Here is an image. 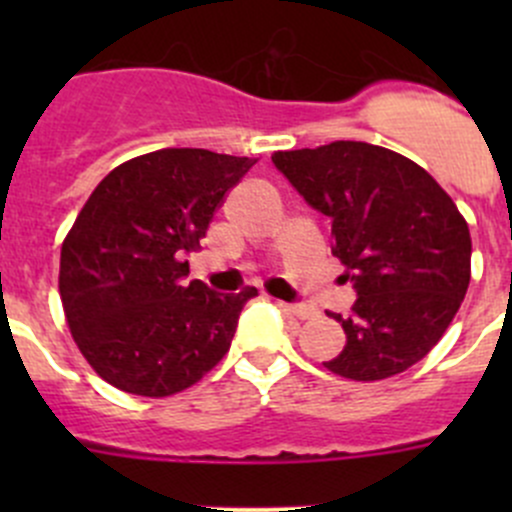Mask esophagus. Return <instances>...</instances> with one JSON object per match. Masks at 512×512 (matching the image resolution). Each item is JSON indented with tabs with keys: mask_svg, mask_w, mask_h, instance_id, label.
Wrapping results in <instances>:
<instances>
[{
	"mask_svg": "<svg viewBox=\"0 0 512 512\" xmlns=\"http://www.w3.org/2000/svg\"><path fill=\"white\" fill-rule=\"evenodd\" d=\"M277 304H280L282 309H287V312H292L294 317H299V319H312L314 317V309L307 307V304H289V302H282V299H277Z\"/></svg>",
	"mask_w": 512,
	"mask_h": 512,
	"instance_id": "34e87169",
	"label": "esophagus"
}]
</instances>
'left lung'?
<instances>
[{
  "label": "left lung",
  "mask_w": 512,
  "mask_h": 512,
  "mask_svg": "<svg viewBox=\"0 0 512 512\" xmlns=\"http://www.w3.org/2000/svg\"><path fill=\"white\" fill-rule=\"evenodd\" d=\"M272 163L332 220V255L352 280L347 334L324 361L354 381L401 374L431 352L471 282V232L446 190L414 160L361 141L280 151Z\"/></svg>",
  "instance_id": "left-lung-1"
}]
</instances>
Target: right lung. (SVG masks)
<instances>
[{
	"mask_svg": "<svg viewBox=\"0 0 512 512\" xmlns=\"http://www.w3.org/2000/svg\"><path fill=\"white\" fill-rule=\"evenodd\" d=\"M255 165L205 148H163L113 168L61 245L59 292L74 342L103 381L170 396L227 354L255 287L188 282V252L225 193Z\"/></svg>",
	"mask_w": 512,
	"mask_h": 512,
	"instance_id": "right-lung-1",
	"label": "right lung"
}]
</instances>
